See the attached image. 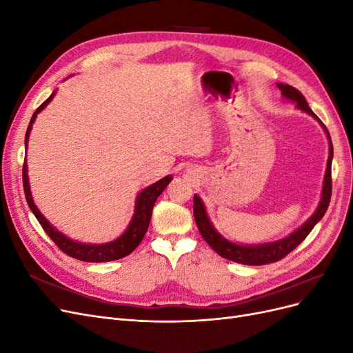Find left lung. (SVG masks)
<instances>
[{
    "label": "left lung",
    "instance_id": "1",
    "mask_svg": "<svg viewBox=\"0 0 353 353\" xmlns=\"http://www.w3.org/2000/svg\"><path fill=\"white\" fill-rule=\"evenodd\" d=\"M276 87L281 90V94L285 99L296 101L299 109L314 116L315 119H318V116L311 109H309L307 101L305 100L301 91L296 90L294 87H290V85H285V83H276ZM324 130H325V132L328 135V140H330V134H328L325 126H324ZM331 160H333V144H331V140H330V156H328L327 170H325V176H324L321 201H319L318 209L315 210L314 215L309 218L301 228L294 231L293 234H290L288 237H285L280 241H275V243L258 244V245L234 244V243L223 239L221 234L212 227V223L208 218L205 205H203L199 196H194V219H196L197 228L201 234V237L205 239V241L219 256H222V258H225L228 261H232V262L243 263V265H266L271 262L281 261L307 237V234L312 231V228L316 225V222L325 215V212L330 205V199H331Z\"/></svg>",
    "mask_w": 353,
    "mask_h": 353
}]
</instances>
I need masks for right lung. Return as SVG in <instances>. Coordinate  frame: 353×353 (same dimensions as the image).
Here are the masks:
<instances>
[{"label": "right lung", "mask_w": 353, "mask_h": 353, "mask_svg": "<svg viewBox=\"0 0 353 353\" xmlns=\"http://www.w3.org/2000/svg\"><path fill=\"white\" fill-rule=\"evenodd\" d=\"M52 97H54V92H52L50 97L39 105L37 112L34 113V116H32L28 131H26V138H25L26 145H28V137L30 132V128H32V123L35 122L37 114L46 108V105L52 100ZM170 179L172 178L165 176L160 181H157V183H154L153 185L147 187L145 190L141 191L140 196L137 197V201H135V213L130 227H128V230L119 239L105 244H82L78 241H72L70 239L63 236V234H60L54 227H51L50 222L41 215V212L35 206L34 200H32L29 179H28V165L26 162L23 163V190H25V197L30 210L34 212L35 218L41 223V227L47 232V236L57 244V248L63 253H66L72 256V258L83 261V262H110V261L125 258V256L132 253L137 245L140 244L141 240L144 239L148 223H150V219H152L154 203L157 197L163 193V190L170 183Z\"/></svg>", "instance_id": "add662e5"}]
</instances>
